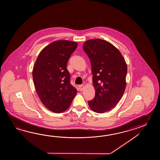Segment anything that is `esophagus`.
Segmentation results:
<instances>
[{
    "label": "esophagus",
    "instance_id": "1",
    "mask_svg": "<svg viewBox=\"0 0 160 160\" xmlns=\"http://www.w3.org/2000/svg\"><path fill=\"white\" fill-rule=\"evenodd\" d=\"M79 89H80V90H81V91H82V90H83V88H85V85H79Z\"/></svg>",
    "mask_w": 160,
    "mask_h": 160
}]
</instances>
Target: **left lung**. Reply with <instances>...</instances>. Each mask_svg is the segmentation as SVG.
Here are the masks:
<instances>
[{
	"label": "left lung",
	"mask_w": 160,
	"mask_h": 160,
	"mask_svg": "<svg viewBox=\"0 0 160 160\" xmlns=\"http://www.w3.org/2000/svg\"><path fill=\"white\" fill-rule=\"evenodd\" d=\"M83 48L91 62L95 90L88 106L94 112H109L116 107L126 88V62L120 51L105 40L90 39Z\"/></svg>",
	"instance_id": "obj_1"
}]
</instances>
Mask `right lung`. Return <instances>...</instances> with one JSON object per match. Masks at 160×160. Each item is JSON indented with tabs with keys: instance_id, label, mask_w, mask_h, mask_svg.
I'll use <instances>...</instances> for the list:
<instances>
[{
	"instance_id": "add662e5",
	"label": "right lung",
	"mask_w": 160,
	"mask_h": 160,
	"mask_svg": "<svg viewBox=\"0 0 160 160\" xmlns=\"http://www.w3.org/2000/svg\"><path fill=\"white\" fill-rule=\"evenodd\" d=\"M78 43L59 40L40 52L32 70L35 88L43 105L56 113L70 107L77 90L70 84L67 63Z\"/></svg>"
}]
</instances>
